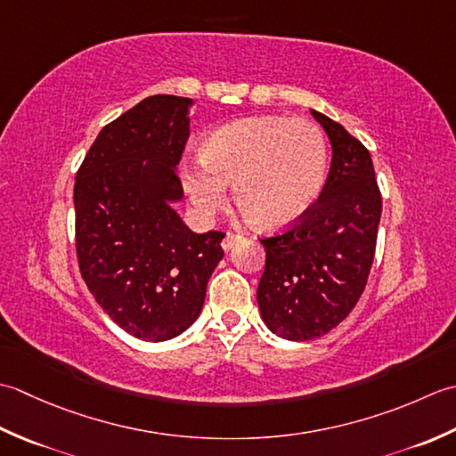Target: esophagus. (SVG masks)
I'll return each instance as SVG.
<instances>
[{
  "mask_svg": "<svg viewBox=\"0 0 456 456\" xmlns=\"http://www.w3.org/2000/svg\"><path fill=\"white\" fill-rule=\"evenodd\" d=\"M244 238H241L240 234H234V232H226L224 240H222V248H224V252H230L232 248H234L238 241H241Z\"/></svg>",
  "mask_w": 456,
  "mask_h": 456,
  "instance_id": "esophagus-1",
  "label": "esophagus"
}]
</instances>
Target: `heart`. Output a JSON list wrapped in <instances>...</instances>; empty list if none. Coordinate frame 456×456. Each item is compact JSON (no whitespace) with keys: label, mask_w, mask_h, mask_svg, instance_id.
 <instances>
[{"label":"heart","mask_w":456,"mask_h":456,"mask_svg":"<svg viewBox=\"0 0 456 456\" xmlns=\"http://www.w3.org/2000/svg\"><path fill=\"white\" fill-rule=\"evenodd\" d=\"M330 151L322 129L303 118L259 116L222 126L200 145V163L183 165V189L210 216L226 202V184L249 224L280 230L299 222L324 191Z\"/></svg>","instance_id":"b5f03b06"}]
</instances>
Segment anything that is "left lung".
<instances>
[{"mask_svg": "<svg viewBox=\"0 0 456 456\" xmlns=\"http://www.w3.org/2000/svg\"><path fill=\"white\" fill-rule=\"evenodd\" d=\"M332 161L317 204L280 234L259 238L265 269L257 305L267 329L287 340L330 332L354 309L374 262L382 194L370 151L317 110Z\"/></svg>", "mask_w": 456, "mask_h": 456, "instance_id": "left-lung-1", "label": "left lung"}]
</instances>
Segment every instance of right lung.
I'll return each mask as SVG.
<instances>
[{"instance_id":"obj_1","label":"right lung","mask_w":456,"mask_h":456,"mask_svg":"<svg viewBox=\"0 0 456 456\" xmlns=\"http://www.w3.org/2000/svg\"><path fill=\"white\" fill-rule=\"evenodd\" d=\"M191 98L155 94L102 127L74 183L82 280L108 317L147 342L199 319L224 232L194 234L171 204Z\"/></svg>"}]
</instances>
